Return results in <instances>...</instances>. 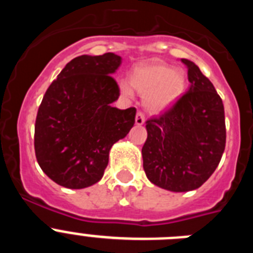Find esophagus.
<instances>
[{
  "label": "esophagus",
  "mask_w": 253,
  "mask_h": 253,
  "mask_svg": "<svg viewBox=\"0 0 253 253\" xmlns=\"http://www.w3.org/2000/svg\"><path fill=\"white\" fill-rule=\"evenodd\" d=\"M144 123H146V118H144L143 113L138 111L137 115H135V125L140 126V125H143V124H144Z\"/></svg>",
  "instance_id": "obj_1"
}]
</instances>
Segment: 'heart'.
<instances>
[{"label":"heart","instance_id":"obj_1","mask_svg":"<svg viewBox=\"0 0 253 253\" xmlns=\"http://www.w3.org/2000/svg\"><path fill=\"white\" fill-rule=\"evenodd\" d=\"M128 81L119 82V90L126 97L133 96L134 88L144 95V106L152 113H163L180 100L186 87V78L181 69L161 62L138 64Z\"/></svg>","mask_w":253,"mask_h":253}]
</instances>
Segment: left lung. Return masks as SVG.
I'll return each mask as SVG.
<instances>
[{
    "label": "left lung",
    "instance_id": "obj_1",
    "mask_svg": "<svg viewBox=\"0 0 253 253\" xmlns=\"http://www.w3.org/2000/svg\"><path fill=\"white\" fill-rule=\"evenodd\" d=\"M187 67L189 91L169 111L147 122L143 169L161 189L186 193L204 184L225 148L224 106L213 84L194 62Z\"/></svg>",
    "mask_w": 253,
    "mask_h": 253
}]
</instances>
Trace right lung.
Masks as SVG:
<instances>
[{
    "label": "right lung",
    "instance_id": "right-lung-1",
    "mask_svg": "<svg viewBox=\"0 0 253 253\" xmlns=\"http://www.w3.org/2000/svg\"><path fill=\"white\" fill-rule=\"evenodd\" d=\"M122 64L114 53L80 55L51 82L38 110L35 156L40 169L55 184L84 189L99 182L111 147L126 137L134 107H113L119 87L111 76Z\"/></svg>",
    "mask_w": 253,
    "mask_h": 253
}]
</instances>
